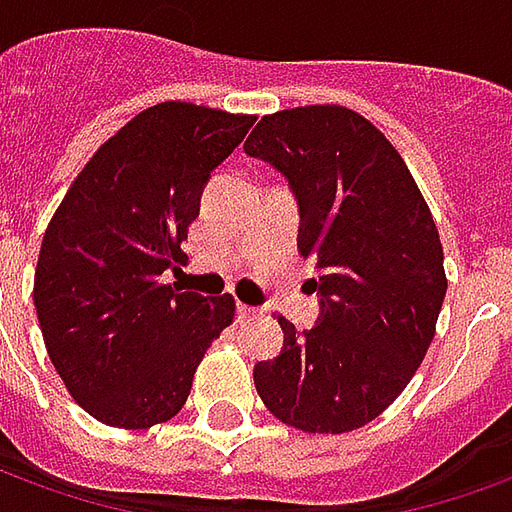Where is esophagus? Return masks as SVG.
<instances>
[{
  "label": "esophagus",
  "instance_id": "obj_1",
  "mask_svg": "<svg viewBox=\"0 0 512 512\" xmlns=\"http://www.w3.org/2000/svg\"><path fill=\"white\" fill-rule=\"evenodd\" d=\"M236 312H239V317H242V320H245V317H259V315H262V312H259L256 306H248V303H239V306H236Z\"/></svg>",
  "mask_w": 512,
  "mask_h": 512
}]
</instances>
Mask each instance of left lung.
Here are the masks:
<instances>
[{
	"label": "left lung",
	"instance_id": "obj_1",
	"mask_svg": "<svg viewBox=\"0 0 512 512\" xmlns=\"http://www.w3.org/2000/svg\"><path fill=\"white\" fill-rule=\"evenodd\" d=\"M245 153L290 181L298 248L320 267V320L253 368L278 421L343 435L379 418L410 384L446 298L443 245L412 172L382 130L343 105L262 116Z\"/></svg>",
	"mask_w": 512,
	"mask_h": 512
}]
</instances>
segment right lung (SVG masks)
<instances>
[{
	"label": "right lung",
	"mask_w": 512,
	"mask_h": 512,
	"mask_svg": "<svg viewBox=\"0 0 512 512\" xmlns=\"http://www.w3.org/2000/svg\"><path fill=\"white\" fill-rule=\"evenodd\" d=\"M256 116L158 102L88 158L52 214L33 301L66 390L102 424L150 429L175 418L220 331L225 295L181 292L161 273L183 256L211 172Z\"/></svg>",
	"instance_id": "1"
}]
</instances>
